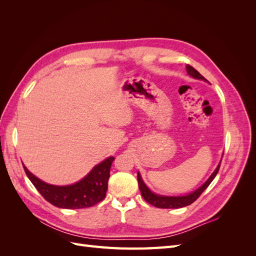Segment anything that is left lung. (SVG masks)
I'll use <instances>...</instances> for the list:
<instances>
[{"label":"left lung","instance_id":"1","mask_svg":"<svg viewBox=\"0 0 256 256\" xmlns=\"http://www.w3.org/2000/svg\"><path fill=\"white\" fill-rule=\"evenodd\" d=\"M186 69H187V72L191 76H193V78L207 81L204 78V76L200 74L198 70H196V69L193 68L192 66L187 65V66H186ZM220 164H221V162L219 164V166H216V168L214 170V172L212 174V176L208 178L207 182L202 186V187H200L198 190L190 193V194H188V196H162L154 194V193H152L148 188L146 187V184L142 180V177H141L140 173H138V188H140V191H141V194H142L143 198L146 200L147 203H150V205H152L154 207H157V208H182V207H184V206L191 205L193 202H194V200H196L200 198V196L202 194V193L205 191V189L214 180V178L216 177V175L218 174L219 168H220Z\"/></svg>","mask_w":256,"mask_h":256}]
</instances>
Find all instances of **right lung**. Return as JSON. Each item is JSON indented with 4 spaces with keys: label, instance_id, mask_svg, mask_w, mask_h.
<instances>
[{
    "label": "right lung",
    "instance_id": "right-lung-1",
    "mask_svg": "<svg viewBox=\"0 0 256 256\" xmlns=\"http://www.w3.org/2000/svg\"><path fill=\"white\" fill-rule=\"evenodd\" d=\"M113 161V157L106 159L92 168L82 180L63 187L46 184L30 173L24 166L23 168L28 180L46 200L60 208L79 209L94 206L106 198Z\"/></svg>",
    "mask_w": 256,
    "mask_h": 256
}]
</instances>
